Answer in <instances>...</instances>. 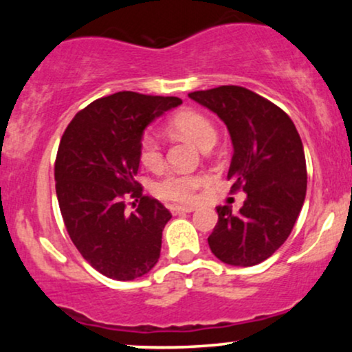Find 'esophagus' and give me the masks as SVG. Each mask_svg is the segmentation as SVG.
<instances>
[{
  "label": "esophagus",
  "mask_w": 352,
  "mask_h": 352,
  "mask_svg": "<svg viewBox=\"0 0 352 352\" xmlns=\"http://www.w3.org/2000/svg\"><path fill=\"white\" fill-rule=\"evenodd\" d=\"M193 210H195L193 207H180V205H173V207H170V212L173 215H180V213H192Z\"/></svg>",
  "instance_id": "esophagus-1"
}]
</instances>
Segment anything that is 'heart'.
Here are the masks:
<instances>
[{
	"label": "heart",
	"mask_w": 352,
	"mask_h": 352,
	"mask_svg": "<svg viewBox=\"0 0 352 352\" xmlns=\"http://www.w3.org/2000/svg\"><path fill=\"white\" fill-rule=\"evenodd\" d=\"M170 125L182 135L199 145L200 148L207 147L208 144L217 142V131L213 124L205 116L193 111L179 112L172 119ZM140 160L147 168H159L164 162L162 142L155 134L148 132L140 140ZM205 182V177L200 173L190 172H168L155 185V193L160 199L177 204H188L195 199V192Z\"/></svg>",
	"instance_id": "b5f03b06"
}]
</instances>
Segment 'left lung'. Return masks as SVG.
<instances>
[{
	"label": "left lung",
	"instance_id": "1",
	"mask_svg": "<svg viewBox=\"0 0 352 352\" xmlns=\"http://www.w3.org/2000/svg\"><path fill=\"white\" fill-rule=\"evenodd\" d=\"M190 99L223 120L233 144L228 179L246 200L240 212L217 207L208 236L212 253L232 266L265 261L285 243L306 197L305 148L286 112L240 86L190 92Z\"/></svg>",
	"mask_w": 352,
	"mask_h": 352
}]
</instances>
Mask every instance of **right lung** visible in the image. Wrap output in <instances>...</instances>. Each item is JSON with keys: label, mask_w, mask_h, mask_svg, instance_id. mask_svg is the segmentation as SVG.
<instances>
[{"label": "right lung", "mask_w": 352, "mask_h": 352, "mask_svg": "<svg viewBox=\"0 0 352 352\" xmlns=\"http://www.w3.org/2000/svg\"><path fill=\"white\" fill-rule=\"evenodd\" d=\"M180 104L179 98L116 92L79 111L60 139L54 180L64 225L84 260L112 280L144 276L160 258L172 215L142 195L135 175L144 131ZM127 196L140 200L132 214L124 212Z\"/></svg>", "instance_id": "right-lung-1"}]
</instances>
